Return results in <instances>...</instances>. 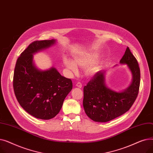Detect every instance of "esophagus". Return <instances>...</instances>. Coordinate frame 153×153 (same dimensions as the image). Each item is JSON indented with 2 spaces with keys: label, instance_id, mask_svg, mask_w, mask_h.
Here are the masks:
<instances>
[{
  "label": "esophagus",
  "instance_id": "obj_1",
  "mask_svg": "<svg viewBox=\"0 0 153 153\" xmlns=\"http://www.w3.org/2000/svg\"><path fill=\"white\" fill-rule=\"evenodd\" d=\"M77 87H79V88H81L82 87V84L81 83V82H78L77 84H76V85Z\"/></svg>",
  "mask_w": 153,
  "mask_h": 153
}]
</instances>
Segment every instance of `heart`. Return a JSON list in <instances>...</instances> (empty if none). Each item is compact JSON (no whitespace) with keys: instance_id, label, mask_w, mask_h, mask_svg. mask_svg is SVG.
I'll return each instance as SVG.
<instances>
[{"instance_id":"obj_1","label":"heart","mask_w":153,"mask_h":153,"mask_svg":"<svg viewBox=\"0 0 153 153\" xmlns=\"http://www.w3.org/2000/svg\"><path fill=\"white\" fill-rule=\"evenodd\" d=\"M97 58V54L96 53H88L85 54L76 56L74 58V62L72 60L64 58L63 62L65 66L73 73H77L78 71L77 66H79L82 68L89 67L95 62ZM99 67L98 64H94L92 66L88 68L86 70V74L89 76H92L99 71Z\"/></svg>"}]
</instances>
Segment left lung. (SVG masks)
Returning <instances> with one entry per match:
<instances>
[{
	"instance_id": "left-lung-1",
	"label": "left lung",
	"mask_w": 153,
	"mask_h": 153,
	"mask_svg": "<svg viewBox=\"0 0 153 153\" xmlns=\"http://www.w3.org/2000/svg\"><path fill=\"white\" fill-rule=\"evenodd\" d=\"M127 64L133 75L132 82L123 92H115L105 83V72L99 71L84 87L83 106L93 121L107 122L124 114L133 105L139 92L140 69L137 60L127 47L120 60Z\"/></svg>"
}]
</instances>
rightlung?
I'll return each mask as SVG.
<instances>
[{"instance_id": "1", "label": "right lung", "mask_w": 153, "mask_h": 153, "mask_svg": "<svg viewBox=\"0 0 153 153\" xmlns=\"http://www.w3.org/2000/svg\"><path fill=\"white\" fill-rule=\"evenodd\" d=\"M55 42L40 40L30 43L18 58L14 70L13 86L16 98L27 113L39 119L49 120L57 115L72 89L71 80L62 76L56 68L41 71L33 62V54Z\"/></svg>"}]
</instances>
